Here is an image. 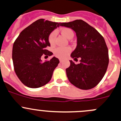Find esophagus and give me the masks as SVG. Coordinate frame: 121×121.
<instances>
[{
    "label": "esophagus",
    "mask_w": 121,
    "mask_h": 121,
    "mask_svg": "<svg viewBox=\"0 0 121 121\" xmlns=\"http://www.w3.org/2000/svg\"><path fill=\"white\" fill-rule=\"evenodd\" d=\"M63 61L62 60H60V63H63Z\"/></svg>",
    "instance_id": "obj_1"
}]
</instances>
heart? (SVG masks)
<instances>
[{"label": "heart", "instance_id": "b5f03b06", "mask_svg": "<svg viewBox=\"0 0 121 121\" xmlns=\"http://www.w3.org/2000/svg\"><path fill=\"white\" fill-rule=\"evenodd\" d=\"M61 33L65 37L69 39L71 37L74 36V33L71 29L69 28L64 27L61 29ZM57 33L56 31H53L48 36V41L51 44H53L56 39ZM71 51L69 47H57L54 50V53L56 57L60 58H64L68 55V54Z\"/></svg>", "mask_w": 121, "mask_h": 121}]
</instances>
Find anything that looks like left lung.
<instances>
[{
  "label": "left lung",
  "instance_id": "1",
  "mask_svg": "<svg viewBox=\"0 0 121 121\" xmlns=\"http://www.w3.org/2000/svg\"><path fill=\"white\" fill-rule=\"evenodd\" d=\"M61 26L73 29L77 37V45L71 54L81 58L80 63L72 60L66 69L68 80L81 90H90L98 85L104 76L109 63L108 50L104 37L93 27L82 20L60 23Z\"/></svg>",
  "mask_w": 121,
  "mask_h": 121
}]
</instances>
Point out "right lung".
<instances>
[{"label": "right lung", "instance_id": "add662e5", "mask_svg": "<svg viewBox=\"0 0 121 121\" xmlns=\"http://www.w3.org/2000/svg\"><path fill=\"white\" fill-rule=\"evenodd\" d=\"M60 26V23L39 19L24 29L14 42L12 59L14 71L26 86L37 88L50 81L59 60L54 57L42 62L41 57L53 54L46 48L50 46V34Z\"/></svg>", "mask_w": 121, "mask_h": 121}]
</instances>
